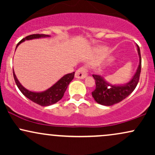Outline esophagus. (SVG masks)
<instances>
[{
	"mask_svg": "<svg viewBox=\"0 0 155 155\" xmlns=\"http://www.w3.org/2000/svg\"><path fill=\"white\" fill-rule=\"evenodd\" d=\"M87 76V71L86 69H85V68L84 67H81L78 69V70L76 71V74H75V77L76 79H84V78H86Z\"/></svg>",
	"mask_w": 155,
	"mask_h": 155,
	"instance_id": "34e87169",
	"label": "esophagus"
}]
</instances>
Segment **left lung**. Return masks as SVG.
Here are the masks:
<instances>
[{"label": "left lung", "instance_id": "left-lung-1", "mask_svg": "<svg viewBox=\"0 0 155 155\" xmlns=\"http://www.w3.org/2000/svg\"><path fill=\"white\" fill-rule=\"evenodd\" d=\"M138 54L139 57V64L134 76L128 82L124 84L114 85L108 83L103 76L92 75L95 80V90L92 92L93 98L97 104L104 106H112L124 100L132 93L136 87L139 81L140 68H141V58L140 48L137 45Z\"/></svg>", "mask_w": 155, "mask_h": 155}]
</instances>
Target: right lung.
Returning <instances> with one entry per match:
<instances>
[{
	"instance_id": "1",
	"label": "right lung",
	"mask_w": 155,
	"mask_h": 155,
	"mask_svg": "<svg viewBox=\"0 0 155 155\" xmlns=\"http://www.w3.org/2000/svg\"><path fill=\"white\" fill-rule=\"evenodd\" d=\"M47 37H50V35H45V34H33L26 36L25 38H22L20 41L17 44V47L25 41L28 40H33L35 38H47ZM74 74L75 72H73L71 74H68L66 75H64L61 79H60L57 81L54 84H53L51 87H49L47 90H44L43 92H32L30 90H27L21 84L20 82L17 79V76H16L15 71L13 69V75L15 78V81L17 84V87L20 90L21 92L28 97V99L35 103V104L40 105L42 106H50L59 101L62 97H63L64 93H65V90L70 84L71 81H72L73 79L74 78Z\"/></svg>"
}]
</instances>
